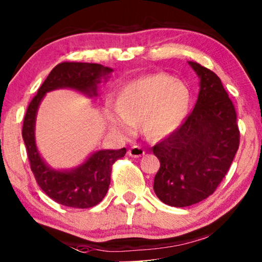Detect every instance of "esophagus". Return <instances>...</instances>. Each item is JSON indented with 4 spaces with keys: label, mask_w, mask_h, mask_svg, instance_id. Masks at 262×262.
Instances as JSON below:
<instances>
[{
    "label": "esophagus",
    "mask_w": 262,
    "mask_h": 262,
    "mask_svg": "<svg viewBox=\"0 0 262 262\" xmlns=\"http://www.w3.org/2000/svg\"><path fill=\"white\" fill-rule=\"evenodd\" d=\"M128 154H129L130 157L133 158H139V157H142L143 154H145V149L142 148L141 146H132L129 149H128Z\"/></svg>",
    "instance_id": "esophagus-1"
}]
</instances>
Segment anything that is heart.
<instances>
[{
	"label": "heart",
	"instance_id": "b5f03b06",
	"mask_svg": "<svg viewBox=\"0 0 262 262\" xmlns=\"http://www.w3.org/2000/svg\"><path fill=\"white\" fill-rule=\"evenodd\" d=\"M190 95L185 84L163 73L133 80L109 113L114 130L130 135L134 124L150 139H164L182 126L189 112Z\"/></svg>",
	"mask_w": 262,
	"mask_h": 262
}]
</instances>
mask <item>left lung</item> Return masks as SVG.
Wrapping results in <instances>:
<instances>
[{
    "instance_id": "obj_1",
    "label": "left lung",
    "mask_w": 262,
    "mask_h": 262,
    "mask_svg": "<svg viewBox=\"0 0 262 262\" xmlns=\"http://www.w3.org/2000/svg\"><path fill=\"white\" fill-rule=\"evenodd\" d=\"M189 65L200 78L196 105L178 129L153 147L160 161L154 192L176 208L200 203L215 192L240 143L236 112L221 79L197 62Z\"/></svg>"
}]
</instances>
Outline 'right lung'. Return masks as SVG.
<instances>
[{"label":"right lung","instance_id":"right-lung-1","mask_svg":"<svg viewBox=\"0 0 262 262\" xmlns=\"http://www.w3.org/2000/svg\"><path fill=\"white\" fill-rule=\"evenodd\" d=\"M114 70L90 62H60L47 76L38 94L29 103L24 119V138L32 172L41 190L57 203L70 208L86 209L101 202L108 192L112 166L124 157L126 148L95 150L78 166L69 169L51 167L40 156L35 141V121L40 103L50 91L71 89L93 98L98 85L106 82Z\"/></svg>","mask_w":262,"mask_h":262}]
</instances>
